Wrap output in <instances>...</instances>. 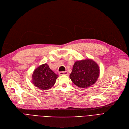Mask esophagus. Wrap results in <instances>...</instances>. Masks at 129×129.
Wrapping results in <instances>:
<instances>
[{"label": "esophagus", "instance_id": "1", "mask_svg": "<svg viewBox=\"0 0 129 129\" xmlns=\"http://www.w3.org/2000/svg\"><path fill=\"white\" fill-rule=\"evenodd\" d=\"M59 74L60 75H68V73L67 71H62V72H60Z\"/></svg>", "mask_w": 129, "mask_h": 129}]
</instances>
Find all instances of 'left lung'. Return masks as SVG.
I'll return each mask as SVG.
<instances>
[{
	"label": "left lung",
	"instance_id": "1",
	"mask_svg": "<svg viewBox=\"0 0 129 129\" xmlns=\"http://www.w3.org/2000/svg\"><path fill=\"white\" fill-rule=\"evenodd\" d=\"M100 71L99 66L94 60L89 59L79 60L74 63L70 78L78 87L87 88L95 84Z\"/></svg>",
	"mask_w": 129,
	"mask_h": 129
}]
</instances>
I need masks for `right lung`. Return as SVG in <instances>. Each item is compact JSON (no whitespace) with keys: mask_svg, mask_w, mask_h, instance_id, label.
<instances>
[{"mask_svg":"<svg viewBox=\"0 0 129 129\" xmlns=\"http://www.w3.org/2000/svg\"><path fill=\"white\" fill-rule=\"evenodd\" d=\"M58 75L53 72L47 63L37 67L32 74V83L40 89L48 90L55 84Z\"/></svg>","mask_w":129,"mask_h":129,"instance_id":"right-lung-1","label":"right lung"}]
</instances>
